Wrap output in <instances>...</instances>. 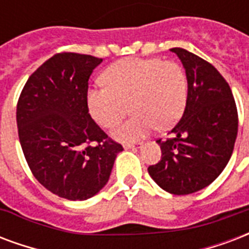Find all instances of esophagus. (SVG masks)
Listing matches in <instances>:
<instances>
[{
  "label": "esophagus",
  "instance_id": "34e87169",
  "mask_svg": "<svg viewBox=\"0 0 249 249\" xmlns=\"http://www.w3.org/2000/svg\"><path fill=\"white\" fill-rule=\"evenodd\" d=\"M143 147V143H136V144H126L124 149H139Z\"/></svg>",
  "mask_w": 249,
  "mask_h": 249
}]
</instances>
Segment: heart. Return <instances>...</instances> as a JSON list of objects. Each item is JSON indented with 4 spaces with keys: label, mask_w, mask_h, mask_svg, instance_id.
<instances>
[{
    "label": "heart",
    "mask_w": 249,
    "mask_h": 249,
    "mask_svg": "<svg viewBox=\"0 0 249 249\" xmlns=\"http://www.w3.org/2000/svg\"><path fill=\"white\" fill-rule=\"evenodd\" d=\"M105 88L88 91L89 113L101 127L113 128L131 110L127 122L114 130L122 143L144 138L155 126L165 130L175 124L188 98V78L176 61L128 57L114 63L102 73Z\"/></svg>",
    "instance_id": "1"
}]
</instances>
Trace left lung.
<instances>
[{"instance_id": "8db88e82", "label": "left lung", "mask_w": 249, "mask_h": 249, "mask_svg": "<svg viewBox=\"0 0 249 249\" xmlns=\"http://www.w3.org/2000/svg\"><path fill=\"white\" fill-rule=\"evenodd\" d=\"M188 78L184 114L172 138L158 140L161 159L148 167L153 181L176 196L196 193L222 173L238 135V110L232 91L210 63L184 48H172Z\"/></svg>"}]
</instances>
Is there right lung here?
<instances>
[{"label":"right lung","mask_w":249,"mask_h":249,"mask_svg":"<svg viewBox=\"0 0 249 249\" xmlns=\"http://www.w3.org/2000/svg\"><path fill=\"white\" fill-rule=\"evenodd\" d=\"M102 59L56 53L29 77L17 105L20 147L34 177L69 201L96 196L123 147L88 109V81Z\"/></svg>","instance_id":"1"}]
</instances>
